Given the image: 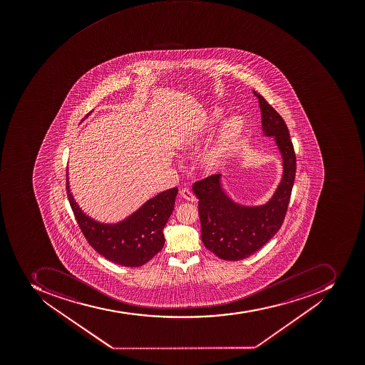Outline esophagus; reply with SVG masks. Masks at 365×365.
I'll return each instance as SVG.
<instances>
[{
  "instance_id": "esophagus-1",
  "label": "esophagus",
  "mask_w": 365,
  "mask_h": 365,
  "mask_svg": "<svg viewBox=\"0 0 365 365\" xmlns=\"http://www.w3.org/2000/svg\"><path fill=\"white\" fill-rule=\"evenodd\" d=\"M180 195H181L182 198L185 199V200L187 201H191V202H195V201L197 200V198H195L193 193L191 192L189 189L181 190Z\"/></svg>"
}]
</instances>
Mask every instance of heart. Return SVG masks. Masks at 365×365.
Instances as JSON below:
<instances>
[{"label": "heart", "instance_id": "b5f03b06", "mask_svg": "<svg viewBox=\"0 0 365 365\" xmlns=\"http://www.w3.org/2000/svg\"><path fill=\"white\" fill-rule=\"evenodd\" d=\"M224 110L222 108L214 107L208 113L206 120L201 124L185 128L178 133L175 140L178 150L183 153H193L200 147L205 136L212 132L215 125L222 120ZM245 132V122L239 116L231 117L224 123L215 139L210 147L199 157L198 166L206 175H212L220 172L226 159L231 155L241 136Z\"/></svg>", "mask_w": 365, "mask_h": 365}]
</instances>
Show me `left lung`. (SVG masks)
I'll return each mask as SVG.
<instances>
[{
    "instance_id": "8db88e82",
    "label": "left lung",
    "mask_w": 365,
    "mask_h": 365,
    "mask_svg": "<svg viewBox=\"0 0 365 365\" xmlns=\"http://www.w3.org/2000/svg\"><path fill=\"white\" fill-rule=\"evenodd\" d=\"M262 115V132L273 138L282 159V176L271 198L263 205L237 202L226 192L222 174L193 184L199 200L201 240L224 260H241L259 250L274 237L286 216L296 175V155L282 117L256 93Z\"/></svg>"
}]
</instances>
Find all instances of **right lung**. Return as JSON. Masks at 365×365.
I'll use <instances>...</instances> for the list:
<instances>
[{
	"label": "right lung",
	"mask_w": 365,
	"mask_h": 365,
	"mask_svg": "<svg viewBox=\"0 0 365 365\" xmlns=\"http://www.w3.org/2000/svg\"><path fill=\"white\" fill-rule=\"evenodd\" d=\"M92 113L93 110L85 118ZM66 187L71 210L83 235L94 250L106 259L117 265L139 267L148 263L164 247V227L174 210L178 187L155 195L117 223H102L84 212L71 192L68 170Z\"/></svg>",
	"instance_id": "obj_1"
}]
</instances>
